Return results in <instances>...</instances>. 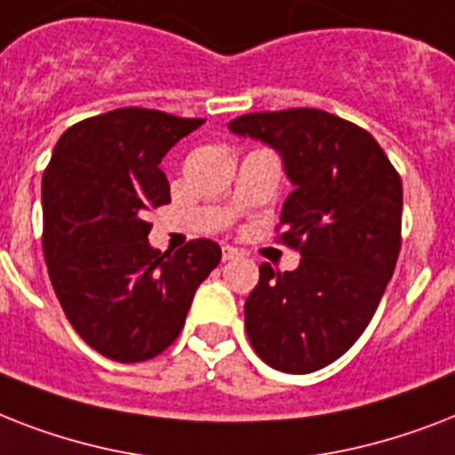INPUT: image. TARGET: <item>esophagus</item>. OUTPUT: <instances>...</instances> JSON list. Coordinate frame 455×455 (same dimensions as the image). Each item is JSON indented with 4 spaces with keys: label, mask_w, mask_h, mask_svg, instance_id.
Segmentation results:
<instances>
[{
    "label": "esophagus",
    "mask_w": 455,
    "mask_h": 455,
    "mask_svg": "<svg viewBox=\"0 0 455 455\" xmlns=\"http://www.w3.org/2000/svg\"><path fill=\"white\" fill-rule=\"evenodd\" d=\"M241 257H243V252L238 248H234V245H224V248H221V259H224V262L241 259Z\"/></svg>",
    "instance_id": "esophagus-1"
}]
</instances>
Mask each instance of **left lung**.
Wrapping results in <instances>:
<instances>
[{"label": "left lung", "mask_w": 455, "mask_h": 455, "mask_svg": "<svg viewBox=\"0 0 455 455\" xmlns=\"http://www.w3.org/2000/svg\"><path fill=\"white\" fill-rule=\"evenodd\" d=\"M271 146L292 193L281 241L299 250L295 271L259 267L245 302L257 356L283 373L339 359L371 323L402 248V179L366 130L316 108L250 113L228 123Z\"/></svg>", "instance_id": "1"}]
</instances>
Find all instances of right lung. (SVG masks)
I'll return each instance as SVG.
<instances>
[{
  "label": "right lung",
  "mask_w": 455,
  "mask_h": 455,
  "mask_svg": "<svg viewBox=\"0 0 455 455\" xmlns=\"http://www.w3.org/2000/svg\"><path fill=\"white\" fill-rule=\"evenodd\" d=\"M205 120L117 108L63 132L42 179L46 269L84 342L120 363L164 352L221 248H151L146 212L170 203L160 160Z\"/></svg>",
  "instance_id": "obj_1"
}]
</instances>
